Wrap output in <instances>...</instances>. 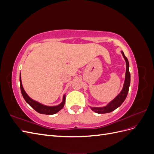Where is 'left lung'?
I'll return each instance as SVG.
<instances>
[{
    "mask_svg": "<svg viewBox=\"0 0 154 154\" xmlns=\"http://www.w3.org/2000/svg\"><path fill=\"white\" fill-rule=\"evenodd\" d=\"M122 53L126 62V73H125V79L123 87L119 94L116 96L113 100H112L107 105L105 106H102V107L90 106L92 110L95 112L97 114H105V113H109V112H110L114 111V110L118 108V107L123 103V101H125L126 97L127 96L129 87H130V73L129 72V63H128V59L125 56L123 51H122Z\"/></svg>",
    "mask_w": 154,
    "mask_h": 154,
    "instance_id": "obj_1",
    "label": "left lung"
}]
</instances>
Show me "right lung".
Masks as SVG:
<instances>
[{"mask_svg": "<svg viewBox=\"0 0 154 154\" xmlns=\"http://www.w3.org/2000/svg\"><path fill=\"white\" fill-rule=\"evenodd\" d=\"M20 90L23 97H24L25 101L28 103L32 109H35L37 112L42 114H47V115H53L56 113H57L60 110L63 109V107L66 103V95L63 96V101L60 104L57 106H46L43 104H42L39 102L32 100L31 97L27 94V93L24 91L23 88L22 81H21V76L20 75Z\"/></svg>", "mask_w": 154, "mask_h": 154, "instance_id": "1", "label": "right lung"}]
</instances>
